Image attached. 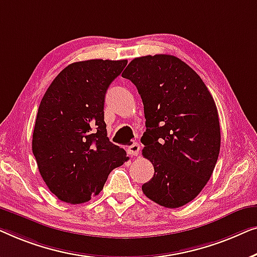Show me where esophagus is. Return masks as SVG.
Segmentation results:
<instances>
[{"label": "esophagus", "instance_id": "esophagus-1", "mask_svg": "<svg viewBox=\"0 0 257 257\" xmlns=\"http://www.w3.org/2000/svg\"><path fill=\"white\" fill-rule=\"evenodd\" d=\"M140 149H141L140 144L135 142V141H132L129 146L127 147V153L128 155H130V156H137V155L140 154Z\"/></svg>", "mask_w": 257, "mask_h": 257}]
</instances>
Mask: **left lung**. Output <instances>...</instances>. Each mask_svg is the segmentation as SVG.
<instances>
[{
  "label": "left lung",
  "mask_w": 257,
  "mask_h": 257,
  "mask_svg": "<svg viewBox=\"0 0 257 257\" xmlns=\"http://www.w3.org/2000/svg\"><path fill=\"white\" fill-rule=\"evenodd\" d=\"M122 77L136 86L144 106L143 156L155 173L143 184L150 200L178 208L211 178L220 151L215 102L201 78L175 56L135 58Z\"/></svg>",
  "instance_id": "left-lung-1"
}]
</instances>
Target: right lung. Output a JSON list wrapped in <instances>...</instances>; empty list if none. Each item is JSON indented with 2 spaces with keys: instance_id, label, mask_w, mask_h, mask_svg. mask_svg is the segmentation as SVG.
Returning <instances> with one entry per match:
<instances>
[{
  "instance_id": "add662e5",
  "label": "right lung",
  "mask_w": 257,
  "mask_h": 257,
  "mask_svg": "<svg viewBox=\"0 0 257 257\" xmlns=\"http://www.w3.org/2000/svg\"><path fill=\"white\" fill-rule=\"evenodd\" d=\"M128 60L91 59L64 68L41 101L32 153L50 191L61 201L81 204L100 193L110 171L128 161L107 137V89Z\"/></svg>"
}]
</instances>
